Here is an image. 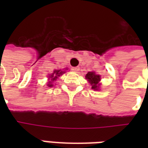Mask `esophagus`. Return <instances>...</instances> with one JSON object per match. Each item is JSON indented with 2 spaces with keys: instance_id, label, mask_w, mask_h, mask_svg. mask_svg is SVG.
I'll return each mask as SVG.
<instances>
[{
  "instance_id": "esophagus-1",
  "label": "esophagus",
  "mask_w": 148,
  "mask_h": 148,
  "mask_svg": "<svg viewBox=\"0 0 148 148\" xmlns=\"http://www.w3.org/2000/svg\"><path fill=\"white\" fill-rule=\"evenodd\" d=\"M71 70H72L73 71H74V72H76V73H77V72H78V71H79L80 68L78 67V66H77V67H72V69H71Z\"/></svg>"
}]
</instances>
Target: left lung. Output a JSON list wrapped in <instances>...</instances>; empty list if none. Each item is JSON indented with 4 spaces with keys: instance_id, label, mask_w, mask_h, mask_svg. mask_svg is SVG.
Returning <instances> with one entry per match:
<instances>
[{
    "instance_id": "left-lung-1",
    "label": "left lung",
    "mask_w": 148,
    "mask_h": 148,
    "mask_svg": "<svg viewBox=\"0 0 148 148\" xmlns=\"http://www.w3.org/2000/svg\"><path fill=\"white\" fill-rule=\"evenodd\" d=\"M86 79L89 82L91 85V89L94 90H99L100 81H101V76L98 74H95V72H88L86 75Z\"/></svg>"
}]
</instances>
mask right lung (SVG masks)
I'll return each instance as SVG.
<instances>
[{
  "label": "right lung",
  "instance_id": "obj_1",
  "mask_svg": "<svg viewBox=\"0 0 148 148\" xmlns=\"http://www.w3.org/2000/svg\"><path fill=\"white\" fill-rule=\"evenodd\" d=\"M65 71H61V70H55L54 72L52 73L50 76H49V78H51V81H49V82L47 83V86L48 87H52L53 86V84L52 82L54 81H56V79L58 78L60 75H62V74H64Z\"/></svg>",
  "mask_w": 148,
  "mask_h": 148
}]
</instances>
